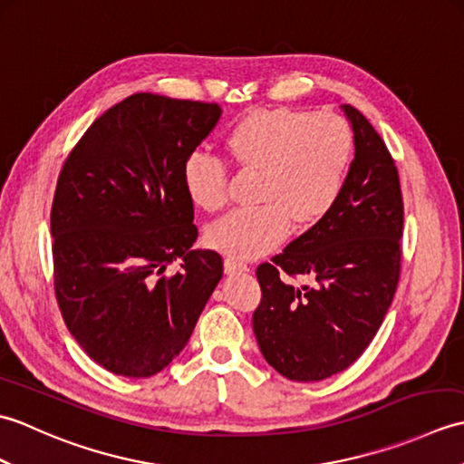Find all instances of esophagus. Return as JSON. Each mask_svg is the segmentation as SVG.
Returning <instances> with one entry per match:
<instances>
[{
    "label": "esophagus",
    "instance_id": "1",
    "mask_svg": "<svg viewBox=\"0 0 464 464\" xmlns=\"http://www.w3.org/2000/svg\"><path fill=\"white\" fill-rule=\"evenodd\" d=\"M249 271V267L241 261H235V259H225V273L227 275H233V273H245Z\"/></svg>",
    "mask_w": 464,
    "mask_h": 464
}]
</instances>
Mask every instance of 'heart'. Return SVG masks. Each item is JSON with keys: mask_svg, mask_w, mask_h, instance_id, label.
I'll list each match as a JSON object with an SVG mask.
<instances>
[{"mask_svg": "<svg viewBox=\"0 0 464 464\" xmlns=\"http://www.w3.org/2000/svg\"><path fill=\"white\" fill-rule=\"evenodd\" d=\"M231 161L259 171L253 209L233 211L207 229V243L235 259H253L285 241L291 223L307 229L339 201L353 160V133L343 117L297 110H259L225 137ZM183 187L193 205L219 211L229 171L217 157L193 151L183 163Z\"/></svg>", "mask_w": 464, "mask_h": 464, "instance_id": "obj_1", "label": "heart"}]
</instances>
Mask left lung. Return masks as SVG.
I'll return each instance as SVG.
<instances>
[{
  "label": "left lung",
  "instance_id": "obj_1",
  "mask_svg": "<svg viewBox=\"0 0 464 464\" xmlns=\"http://www.w3.org/2000/svg\"><path fill=\"white\" fill-rule=\"evenodd\" d=\"M354 140L339 201L273 263L257 267L253 331L265 361L297 382L323 381L357 361L395 297L402 195L395 161L359 110L341 105ZM303 274L311 285H291Z\"/></svg>",
  "mask_w": 464,
  "mask_h": 464
}]
</instances>
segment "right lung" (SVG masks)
I'll use <instances>...</instances> for the list:
<instances>
[{
	"mask_svg": "<svg viewBox=\"0 0 464 464\" xmlns=\"http://www.w3.org/2000/svg\"><path fill=\"white\" fill-rule=\"evenodd\" d=\"M217 103L135 93L63 163L52 205L53 285L69 333L113 374L145 379L189 341L223 277L197 241L183 163L221 117ZM182 269L165 276L171 262Z\"/></svg>",
	"mask_w": 464,
	"mask_h": 464,
	"instance_id": "add662e5",
	"label": "right lung"
}]
</instances>
